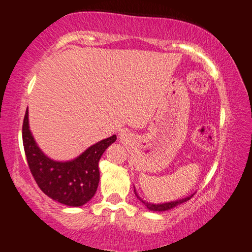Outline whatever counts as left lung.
I'll use <instances>...</instances> for the list:
<instances>
[{
  "mask_svg": "<svg viewBox=\"0 0 252 252\" xmlns=\"http://www.w3.org/2000/svg\"><path fill=\"white\" fill-rule=\"evenodd\" d=\"M134 193H136V196H137V198L139 199V200H140V201L142 202V204H144V205L146 206V207H147L149 210H153V212H164V210L172 209V208L176 207V206H179V205L183 204V202L188 201V200H189V199H191V197L193 196V194H191L190 197H187V198H185V199H180V200L171 201V202H165V204H158V205H156V204H149V202L142 200V199L137 194L136 190H134Z\"/></svg>",
  "mask_w": 252,
  "mask_h": 252,
  "instance_id": "obj_1",
  "label": "left lung"
}]
</instances>
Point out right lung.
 Here are the masks:
<instances>
[{
	"instance_id": "add662e5",
	"label": "right lung",
	"mask_w": 252,
	"mask_h": 252,
	"mask_svg": "<svg viewBox=\"0 0 252 252\" xmlns=\"http://www.w3.org/2000/svg\"><path fill=\"white\" fill-rule=\"evenodd\" d=\"M116 136L90 146L80 156L69 162H56L48 158L37 146L29 130L28 108L22 125V142L29 170L40 190L60 204L79 207L96 193L99 183L98 162Z\"/></svg>"
}]
</instances>
